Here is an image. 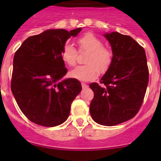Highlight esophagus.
Instances as JSON below:
<instances>
[{"label": "esophagus", "instance_id": "esophagus-1", "mask_svg": "<svg viewBox=\"0 0 161 161\" xmlns=\"http://www.w3.org/2000/svg\"><path fill=\"white\" fill-rule=\"evenodd\" d=\"M82 89H87V88H88V86H87L86 83H83V82H82Z\"/></svg>", "mask_w": 161, "mask_h": 161}]
</instances>
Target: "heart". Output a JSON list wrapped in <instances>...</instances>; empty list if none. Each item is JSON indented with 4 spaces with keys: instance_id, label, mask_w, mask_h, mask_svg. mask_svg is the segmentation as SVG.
I'll use <instances>...</instances> for the list:
<instances>
[{
    "instance_id": "obj_1",
    "label": "heart",
    "mask_w": 161,
    "mask_h": 161,
    "mask_svg": "<svg viewBox=\"0 0 161 161\" xmlns=\"http://www.w3.org/2000/svg\"><path fill=\"white\" fill-rule=\"evenodd\" d=\"M80 50H87L89 54L86 60V65L77 66L71 71L70 75L80 81L88 82L93 80L99 75L106 72L113 61V53L110 49L104 47L101 40L90 32L84 34L77 40ZM61 58L69 66L76 63L77 51L73 44L66 43L61 51Z\"/></svg>"
}]
</instances>
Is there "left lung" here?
I'll return each instance as SVG.
<instances>
[{"instance_id":"left-lung-1","label":"left lung","mask_w":161,"mask_h":161,"mask_svg":"<svg viewBox=\"0 0 161 161\" xmlns=\"http://www.w3.org/2000/svg\"><path fill=\"white\" fill-rule=\"evenodd\" d=\"M113 53V61L100 79L103 86L92 82L94 92L90 112L97 124L114 126L129 121L141 108L149 70L146 52L134 39L118 32H105Z\"/></svg>"}]
</instances>
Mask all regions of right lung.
Instances as JSON below:
<instances>
[{
	"mask_svg": "<svg viewBox=\"0 0 161 161\" xmlns=\"http://www.w3.org/2000/svg\"><path fill=\"white\" fill-rule=\"evenodd\" d=\"M81 31L47 30L27 38L14 53L11 92L32 122L54 127L69 118L82 85L76 79H62L68 69L61 54L66 41Z\"/></svg>",
	"mask_w": 161,
	"mask_h": 161,
	"instance_id": "obj_1",
	"label": "right lung"
}]
</instances>
